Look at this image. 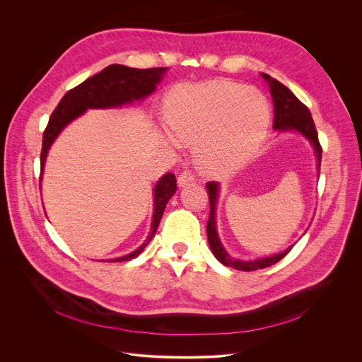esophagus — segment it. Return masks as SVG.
Listing matches in <instances>:
<instances>
[{
    "label": "esophagus",
    "mask_w": 362,
    "mask_h": 362,
    "mask_svg": "<svg viewBox=\"0 0 362 362\" xmlns=\"http://www.w3.org/2000/svg\"><path fill=\"white\" fill-rule=\"evenodd\" d=\"M193 182H194V176H193L189 170H183V172L179 175V177H177V185H179L180 187L189 186V185H192Z\"/></svg>",
    "instance_id": "esophagus-1"
}]
</instances>
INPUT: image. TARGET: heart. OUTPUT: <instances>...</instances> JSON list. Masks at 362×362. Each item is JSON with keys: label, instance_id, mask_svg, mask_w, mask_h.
Listing matches in <instances>:
<instances>
[{"label": "heart", "instance_id": "obj_1", "mask_svg": "<svg viewBox=\"0 0 362 362\" xmlns=\"http://www.w3.org/2000/svg\"><path fill=\"white\" fill-rule=\"evenodd\" d=\"M269 119V101L255 87L225 80L182 84L169 95L166 140L194 144L204 170L225 173L259 148Z\"/></svg>", "mask_w": 362, "mask_h": 362}]
</instances>
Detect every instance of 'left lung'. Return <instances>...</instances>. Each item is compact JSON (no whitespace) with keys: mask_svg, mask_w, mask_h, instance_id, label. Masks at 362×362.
Here are the masks:
<instances>
[{"mask_svg":"<svg viewBox=\"0 0 362 362\" xmlns=\"http://www.w3.org/2000/svg\"><path fill=\"white\" fill-rule=\"evenodd\" d=\"M264 80L268 83L271 95L274 100V129L279 133L282 132H298L300 133L309 143L313 144L315 156H317V168L320 170L321 166V158H322V147L318 140V133L311 116V112L308 107L296 98V95L282 83L272 78L269 74L262 73L261 74ZM209 193V203H211V216L208 221V226H206V232H208V240L209 246L212 249V253L215 255L216 259L223 264L225 267L238 269V271H256V269H264L268 268L276 262H279L282 257H285L289 250L293 247L289 246L281 253L261 257V259L255 261H240L232 257L226 249L223 247L218 230H216V204L219 199V183L218 182H209L206 185Z\"/></svg>","mask_w":362,"mask_h":362,"instance_id":"1","label":"left lung"}]
</instances>
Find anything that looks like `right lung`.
I'll return each instance as SVG.
<instances>
[{
	"label": "right lung",
	"instance_id": "obj_1",
	"mask_svg": "<svg viewBox=\"0 0 362 362\" xmlns=\"http://www.w3.org/2000/svg\"><path fill=\"white\" fill-rule=\"evenodd\" d=\"M168 67L158 69H130L122 64H112L103 71L94 74L87 78L77 87L71 88L64 94L60 100L56 110L51 113L48 124L42 134V147H41V176L44 172V165L47 160V154L59 137V134L64 130V127L71 123L74 119L80 117L87 112V109H113L122 107L124 105H132L134 101L144 100L148 97L158 84L163 80ZM176 193V176L172 173L163 175L156 186L153 189V219L151 228L147 239L140 245L136 250L129 255L116 257L115 262L130 261L133 257H137L148 242L153 239L154 233L158 230L166 204L170 197Z\"/></svg>",
	"mask_w": 362,
	"mask_h": 362
}]
</instances>
